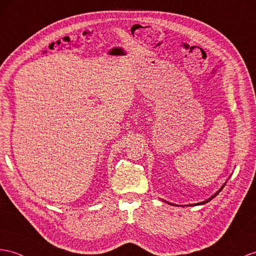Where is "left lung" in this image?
<instances>
[{
  "label": "left lung",
  "instance_id": "8db88e82",
  "mask_svg": "<svg viewBox=\"0 0 256 256\" xmlns=\"http://www.w3.org/2000/svg\"><path fill=\"white\" fill-rule=\"evenodd\" d=\"M225 184H222V188H220V190H218V191H217V192L215 193V194H213V196H210V198H208V200H206V201H203V202H201V203H198V205H200V204H205V203H208V202H210V201L212 200V198H215V196H216L218 194V193H220V191L222 190V188H224V186H225ZM164 202H166V201H164ZM167 203H168V204H172V203H170V202H167ZM172 205H174V204H172ZM192 205H193V204H192ZM194 205H196V204H194Z\"/></svg>",
  "mask_w": 256,
  "mask_h": 256
}]
</instances>
